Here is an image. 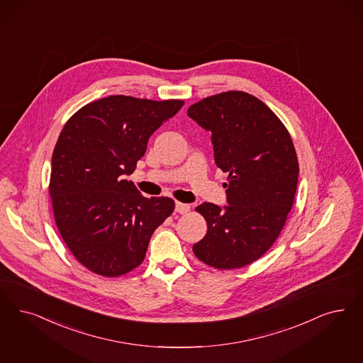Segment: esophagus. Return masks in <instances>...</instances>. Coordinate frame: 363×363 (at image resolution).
<instances>
[{"label": "esophagus", "instance_id": "esophagus-1", "mask_svg": "<svg viewBox=\"0 0 363 363\" xmlns=\"http://www.w3.org/2000/svg\"><path fill=\"white\" fill-rule=\"evenodd\" d=\"M190 211V206L188 203H182V202H175V212L179 214H185Z\"/></svg>", "mask_w": 363, "mask_h": 363}]
</instances>
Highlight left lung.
I'll return each mask as SVG.
<instances>
[{"label":"left lung","mask_w":363,"mask_h":363,"mask_svg":"<svg viewBox=\"0 0 363 363\" xmlns=\"http://www.w3.org/2000/svg\"><path fill=\"white\" fill-rule=\"evenodd\" d=\"M188 116L212 133L214 161L228 173L229 203L196 208L208 232L193 252L218 269L245 267L272 247L291 212L299 175L292 139L271 108L242 91L200 100Z\"/></svg>","instance_id":"left-lung-1"}]
</instances>
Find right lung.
<instances>
[{"mask_svg": "<svg viewBox=\"0 0 363 363\" xmlns=\"http://www.w3.org/2000/svg\"><path fill=\"white\" fill-rule=\"evenodd\" d=\"M182 106L113 95L88 103L64 125L52 154L55 221L76 260L94 274L116 277L137 268L151 235L174 211L172 199L143 197L125 175Z\"/></svg>", "mask_w": 363, "mask_h": 363, "instance_id": "obj_1", "label": "right lung"}]
</instances>
